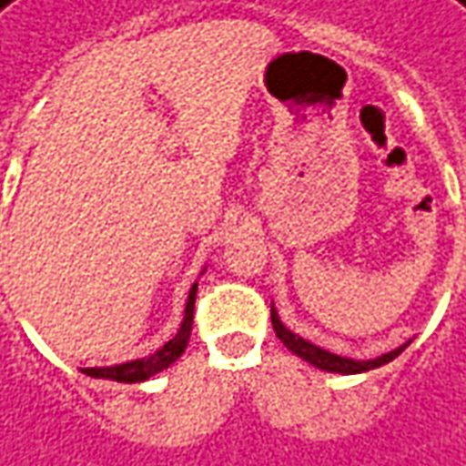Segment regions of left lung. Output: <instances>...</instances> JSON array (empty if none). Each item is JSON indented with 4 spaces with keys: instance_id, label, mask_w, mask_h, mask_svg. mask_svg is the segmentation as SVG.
I'll return each mask as SVG.
<instances>
[{
    "instance_id": "left-lung-1",
    "label": "left lung",
    "mask_w": 466,
    "mask_h": 466,
    "mask_svg": "<svg viewBox=\"0 0 466 466\" xmlns=\"http://www.w3.org/2000/svg\"><path fill=\"white\" fill-rule=\"evenodd\" d=\"M271 325H274L276 337L287 345L297 358L301 360H307L314 368H319V370H327V373H339V375H355V373H368V370H375V368H380V365H386V362L396 360L403 350L409 348V342H403L400 348L390 350V352H383V355H378L373 360H352V358H342V355H335V352H329V350L319 348V345H314L309 339H304L297 332H291L284 322H281V317L276 312V307L271 304Z\"/></svg>"
}]
</instances>
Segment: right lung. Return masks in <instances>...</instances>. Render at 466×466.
Wrapping results in <instances>:
<instances>
[{"label": "right lung", "mask_w": 466, "mask_h": 466, "mask_svg": "<svg viewBox=\"0 0 466 466\" xmlns=\"http://www.w3.org/2000/svg\"><path fill=\"white\" fill-rule=\"evenodd\" d=\"M200 274H205V268H202ZM195 297H198V281L192 284L190 294H187V304H185V314H182L179 329L175 332L172 339H167L162 348L154 350L152 355L139 358V360L118 362V365H106V368H80V373L91 375V378H104V380H116V383H141V380H149L152 375L162 373L165 368H169L172 362L177 360L179 355L185 352V348H187V342H190Z\"/></svg>", "instance_id": "obj_1"}]
</instances>
